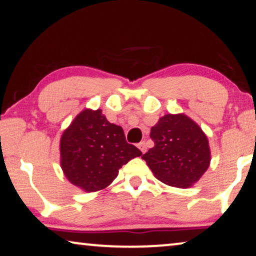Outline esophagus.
I'll return each mask as SVG.
<instances>
[{"label":"esophagus","instance_id":"esophagus-1","mask_svg":"<svg viewBox=\"0 0 256 256\" xmlns=\"http://www.w3.org/2000/svg\"><path fill=\"white\" fill-rule=\"evenodd\" d=\"M138 148L141 150V152H142V154H144V152H146V150H147L146 142H144V141H141V142L138 144Z\"/></svg>","mask_w":256,"mask_h":256}]
</instances>
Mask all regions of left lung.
Here are the masks:
<instances>
[{"label": "left lung", "instance_id": "1", "mask_svg": "<svg viewBox=\"0 0 256 256\" xmlns=\"http://www.w3.org/2000/svg\"><path fill=\"white\" fill-rule=\"evenodd\" d=\"M154 147L141 158L166 185L188 188L199 180L210 163L207 136L185 115H166L150 130Z\"/></svg>", "mask_w": 256, "mask_h": 256}]
</instances>
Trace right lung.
Masks as SVG:
<instances>
[{
  "instance_id": "obj_1",
  "label": "right lung",
  "mask_w": 256,
  "mask_h": 256,
  "mask_svg": "<svg viewBox=\"0 0 256 256\" xmlns=\"http://www.w3.org/2000/svg\"><path fill=\"white\" fill-rule=\"evenodd\" d=\"M140 155L125 139L123 128L109 123L100 109L80 112L60 138L66 177L86 192L106 188L122 166Z\"/></svg>"
}]
</instances>
